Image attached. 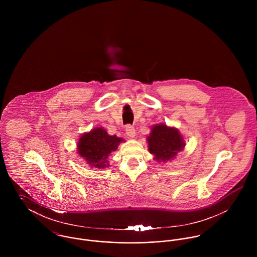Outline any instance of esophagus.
I'll return each instance as SVG.
<instances>
[{"label":"esophagus","instance_id":"34e87169","mask_svg":"<svg viewBox=\"0 0 257 257\" xmlns=\"http://www.w3.org/2000/svg\"><path fill=\"white\" fill-rule=\"evenodd\" d=\"M125 132H126L127 137H130V138H135L136 137V130L133 125H126Z\"/></svg>","mask_w":257,"mask_h":257}]
</instances>
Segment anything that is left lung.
I'll use <instances>...</instances> for the list:
<instances>
[{"label": "left lung", "instance_id": "obj_1", "mask_svg": "<svg viewBox=\"0 0 257 257\" xmlns=\"http://www.w3.org/2000/svg\"><path fill=\"white\" fill-rule=\"evenodd\" d=\"M147 144L149 152L159 162L172 160L185 147L183 137L179 131L164 123H157L151 127V133L147 137Z\"/></svg>", "mask_w": 257, "mask_h": 257}]
</instances>
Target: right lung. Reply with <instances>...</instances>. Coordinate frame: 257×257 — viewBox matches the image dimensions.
I'll list each match as a JSON object with an SVG mask.
<instances>
[{"instance_id":"1","label":"right lung","mask_w":257,"mask_h":257,"mask_svg":"<svg viewBox=\"0 0 257 257\" xmlns=\"http://www.w3.org/2000/svg\"><path fill=\"white\" fill-rule=\"evenodd\" d=\"M121 142H123L122 139L109 136L103 127H96L79 139L77 151L90 166L105 168L109 166L107 160L109 155L117 149Z\"/></svg>"}]
</instances>
